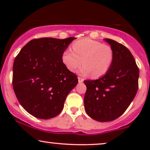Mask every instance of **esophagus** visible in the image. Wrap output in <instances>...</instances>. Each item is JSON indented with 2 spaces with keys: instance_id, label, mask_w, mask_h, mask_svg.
Returning <instances> with one entry per match:
<instances>
[{
  "instance_id": "obj_1",
  "label": "esophagus",
  "mask_w": 150,
  "mask_h": 150,
  "mask_svg": "<svg viewBox=\"0 0 150 150\" xmlns=\"http://www.w3.org/2000/svg\"><path fill=\"white\" fill-rule=\"evenodd\" d=\"M78 80H79V83H83V81H84V79H81V78H78Z\"/></svg>"
}]
</instances>
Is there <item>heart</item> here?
<instances>
[{
  "label": "heart",
  "mask_w": 150,
  "mask_h": 150,
  "mask_svg": "<svg viewBox=\"0 0 150 150\" xmlns=\"http://www.w3.org/2000/svg\"><path fill=\"white\" fill-rule=\"evenodd\" d=\"M72 50L67 48L63 51L61 60L65 67L74 72L79 69V74L99 78L105 75L109 70L114 59L111 47L91 39L78 40L72 44Z\"/></svg>",
  "instance_id": "1"
}]
</instances>
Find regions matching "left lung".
Returning a JSON list of instances; mask_svg holds the SVG:
<instances>
[{
  "label": "left lung",
  "mask_w": 150,
  "mask_h": 150,
  "mask_svg": "<svg viewBox=\"0 0 150 150\" xmlns=\"http://www.w3.org/2000/svg\"><path fill=\"white\" fill-rule=\"evenodd\" d=\"M104 40L113 50L111 67L100 79L84 81L87 87L85 111L100 122L115 120L126 111L136 96L139 76V69L130 50L114 40Z\"/></svg>",
  "instance_id": "8db88e82"
}]
</instances>
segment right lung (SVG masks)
Listing matches in <instances>:
<instances>
[{
	"mask_svg": "<svg viewBox=\"0 0 150 150\" xmlns=\"http://www.w3.org/2000/svg\"><path fill=\"white\" fill-rule=\"evenodd\" d=\"M76 38L34 39L20 51L13 66V87L20 104L31 115L48 120L60 113L77 76L61 56Z\"/></svg>",
	"mask_w": 150,
	"mask_h": 150,
	"instance_id": "add662e5",
	"label": "right lung"
}]
</instances>
